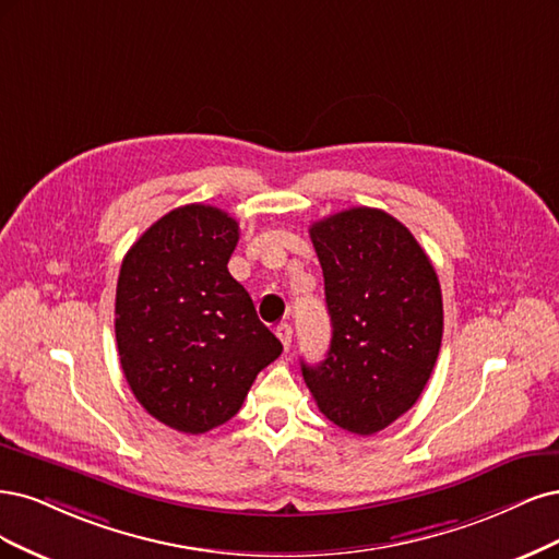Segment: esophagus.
<instances>
[{
	"mask_svg": "<svg viewBox=\"0 0 559 559\" xmlns=\"http://www.w3.org/2000/svg\"><path fill=\"white\" fill-rule=\"evenodd\" d=\"M276 336L281 338V344H283L285 350L293 346V328L287 325V322H281V325L276 328Z\"/></svg>",
	"mask_w": 559,
	"mask_h": 559,
	"instance_id": "esophagus-1",
	"label": "esophagus"
}]
</instances>
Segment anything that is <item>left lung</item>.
Masks as SVG:
<instances>
[{"mask_svg": "<svg viewBox=\"0 0 559 559\" xmlns=\"http://www.w3.org/2000/svg\"><path fill=\"white\" fill-rule=\"evenodd\" d=\"M332 320L328 357L301 362L304 381L334 425L376 435L418 402L437 365L443 301L416 237L381 209L355 206L309 229Z\"/></svg>", "mask_w": 559, "mask_h": 559, "instance_id": "obj_1", "label": "left lung"}]
</instances>
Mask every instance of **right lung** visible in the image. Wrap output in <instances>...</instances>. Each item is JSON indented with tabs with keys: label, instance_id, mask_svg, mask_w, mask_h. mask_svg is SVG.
<instances>
[{
	"label": "right lung",
	"instance_id": "add662e5",
	"mask_svg": "<svg viewBox=\"0 0 559 559\" xmlns=\"http://www.w3.org/2000/svg\"><path fill=\"white\" fill-rule=\"evenodd\" d=\"M237 241L229 213L188 204L143 231L120 266L122 373L139 404L183 435L237 416L255 376L283 350L227 272Z\"/></svg>",
	"mask_w": 559,
	"mask_h": 559
}]
</instances>
